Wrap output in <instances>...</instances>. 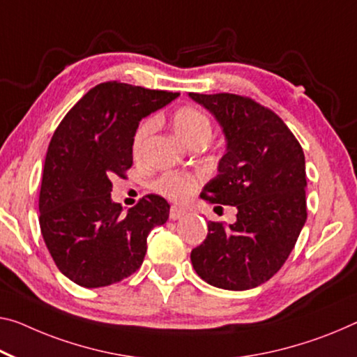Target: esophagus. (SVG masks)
<instances>
[{
	"mask_svg": "<svg viewBox=\"0 0 357 357\" xmlns=\"http://www.w3.org/2000/svg\"><path fill=\"white\" fill-rule=\"evenodd\" d=\"M183 215H185V211L180 209L177 206H172L171 211H169V218H171V220H178V218Z\"/></svg>",
	"mask_w": 357,
	"mask_h": 357,
	"instance_id": "obj_1",
	"label": "esophagus"
}]
</instances>
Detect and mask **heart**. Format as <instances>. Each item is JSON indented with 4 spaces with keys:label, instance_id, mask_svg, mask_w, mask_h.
<instances>
[{
    "label": "heart",
    "instance_id": "b5f03b06",
    "mask_svg": "<svg viewBox=\"0 0 357 357\" xmlns=\"http://www.w3.org/2000/svg\"><path fill=\"white\" fill-rule=\"evenodd\" d=\"M172 126L177 135L185 144H206L212 134V123L207 114L202 109L183 105L175 109L172 114ZM156 128L155 118H146L137 126L134 137H132V151L134 155H139L144 148L145 142L150 134ZM151 188L167 199L174 202H185L193 196L197 188H199V178L195 177L193 174L180 172V171H169L161 174Z\"/></svg>",
    "mask_w": 357,
    "mask_h": 357
}]
</instances>
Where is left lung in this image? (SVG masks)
<instances>
[{"label": "left lung", "mask_w": 357, "mask_h": 357, "mask_svg": "<svg viewBox=\"0 0 357 357\" xmlns=\"http://www.w3.org/2000/svg\"><path fill=\"white\" fill-rule=\"evenodd\" d=\"M190 97L215 114L228 142L218 175L201 197L238 209L233 225L207 223L209 233L191 250V263L213 287L254 289L281 270L306 222L303 148L254 98L228 92Z\"/></svg>", "instance_id": "obj_1"}]
</instances>
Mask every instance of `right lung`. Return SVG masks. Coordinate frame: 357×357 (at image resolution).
<instances>
[{
    "label": "right lung",
    "instance_id": "add662e5",
    "mask_svg": "<svg viewBox=\"0 0 357 357\" xmlns=\"http://www.w3.org/2000/svg\"><path fill=\"white\" fill-rule=\"evenodd\" d=\"M178 92L107 81L65 114L47 148L40 191V228L60 273L81 287L112 286L144 263L146 238L166 223L164 197L146 195L123 215L112 178L132 167L140 119Z\"/></svg>",
    "mask_w": 357,
    "mask_h": 357
}]
</instances>
